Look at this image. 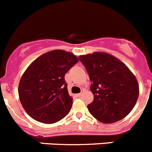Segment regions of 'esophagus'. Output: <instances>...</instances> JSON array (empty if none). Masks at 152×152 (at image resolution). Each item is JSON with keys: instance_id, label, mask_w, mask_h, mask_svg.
I'll return each mask as SVG.
<instances>
[{"instance_id": "esophagus-1", "label": "esophagus", "mask_w": 152, "mask_h": 152, "mask_svg": "<svg viewBox=\"0 0 152 152\" xmlns=\"http://www.w3.org/2000/svg\"><path fill=\"white\" fill-rule=\"evenodd\" d=\"M76 97H81V96H82V93H79V94H76Z\"/></svg>"}]
</instances>
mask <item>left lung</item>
Returning <instances> with one entry per match:
<instances>
[{
	"label": "left lung",
	"mask_w": 152,
	"mask_h": 152,
	"mask_svg": "<svg viewBox=\"0 0 152 152\" xmlns=\"http://www.w3.org/2000/svg\"><path fill=\"white\" fill-rule=\"evenodd\" d=\"M91 82L94 100L89 113L98 121L111 124L120 121L134 109L139 97V85L124 63L111 55L94 52L81 55Z\"/></svg>",
	"instance_id": "left-lung-1"
}]
</instances>
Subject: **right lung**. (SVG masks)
<instances>
[{
	"label": "right lung",
	"instance_id": "obj_1",
	"mask_svg": "<svg viewBox=\"0 0 152 152\" xmlns=\"http://www.w3.org/2000/svg\"><path fill=\"white\" fill-rule=\"evenodd\" d=\"M78 61L73 54L57 49L41 55L28 66L21 78L18 95L32 118L53 124L69 113L73 98L64 76Z\"/></svg>",
	"mask_w": 152,
	"mask_h": 152
}]
</instances>
